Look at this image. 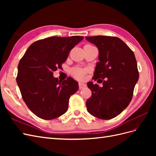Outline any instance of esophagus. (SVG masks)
Here are the masks:
<instances>
[{
	"label": "esophagus",
	"instance_id": "esophagus-1",
	"mask_svg": "<svg viewBox=\"0 0 156 156\" xmlns=\"http://www.w3.org/2000/svg\"><path fill=\"white\" fill-rule=\"evenodd\" d=\"M79 89H83L84 88H85L87 87V84L83 83H79Z\"/></svg>",
	"mask_w": 156,
	"mask_h": 156
}]
</instances>
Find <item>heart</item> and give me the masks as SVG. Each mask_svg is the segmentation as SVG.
<instances>
[{
    "mask_svg": "<svg viewBox=\"0 0 156 156\" xmlns=\"http://www.w3.org/2000/svg\"><path fill=\"white\" fill-rule=\"evenodd\" d=\"M87 70L86 69H83L81 68H74L72 69V74L73 76L78 79H83L84 75L86 74Z\"/></svg>",
    "mask_w": 156,
    "mask_h": 156,
    "instance_id": "heart-1",
    "label": "heart"
}]
</instances>
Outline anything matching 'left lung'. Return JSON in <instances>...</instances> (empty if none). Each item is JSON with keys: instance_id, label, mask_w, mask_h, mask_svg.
I'll list each match as a JSON object with an SVG mask.
<instances>
[{"instance_id": "8db88e82", "label": "left lung", "mask_w": 156, "mask_h": 156, "mask_svg": "<svg viewBox=\"0 0 156 156\" xmlns=\"http://www.w3.org/2000/svg\"><path fill=\"white\" fill-rule=\"evenodd\" d=\"M99 51V62L94 79H102L103 86L87 83L92 96L86 105L92 116L103 120L116 117L128 106L139 79L137 64L133 52L117 37L87 36ZM102 81V80H101Z\"/></svg>"}]
</instances>
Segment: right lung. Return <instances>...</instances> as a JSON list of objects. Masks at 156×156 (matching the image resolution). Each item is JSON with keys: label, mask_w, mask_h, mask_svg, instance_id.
<instances>
[{"label": "right lung", "mask_w": 156, "mask_h": 156, "mask_svg": "<svg viewBox=\"0 0 156 156\" xmlns=\"http://www.w3.org/2000/svg\"><path fill=\"white\" fill-rule=\"evenodd\" d=\"M83 38L52 36L37 40L20 60L17 85L26 105L37 117L52 120L68 111L69 99L78 90V83L70 77L58 81L53 72L61 67L69 51Z\"/></svg>", "instance_id": "1"}]
</instances>
